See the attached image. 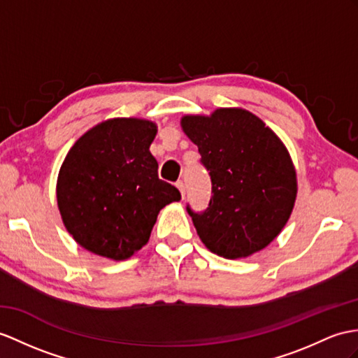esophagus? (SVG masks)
I'll list each match as a JSON object with an SVG mask.
<instances>
[{
    "instance_id": "1",
    "label": "esophagus",
    "mask_w": 358,
    "mask_h": 358,
    "mask_svg": "<svg viewBox=\"0 0 358 358\" xmlns=\"http://www.w3.org/2000/svg\"><path fill=\"white\" fill-rule=\"evenodd\" d=\"M176 187L179 188L182 197H185V184H184V180H178L176 182Z\"/></svg>"
}]
</instances>
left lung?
Masks as SVG:
<instances>
[{
    "mask_svg": "<svg viewBox=\"0 0 358 358\" xmlns=\"http://www.w3.org/2000/svg\"><path fill=\"white\" fill-rule=\"evenodd\" d=\"M180 126L199 147L213 182L202 214L193 213L203 245L228 259L263 250L289 222L298 194L290 153L272 129L241 108H219L211 115H184Z\"/></svg>",
    "mask_w": 358,
    "mask_h": 358,
    "instance_id": "obj_1",
    "label": "left lung"
}]
</instances>
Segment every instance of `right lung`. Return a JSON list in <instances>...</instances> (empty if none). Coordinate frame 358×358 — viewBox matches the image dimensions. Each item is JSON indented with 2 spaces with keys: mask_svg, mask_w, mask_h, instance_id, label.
<instances>
[{
  "mask_svg": "<svg viewBox=\"0 0 358 358\" xmlns=\"http://www.w3.org/2000/svg\"><path fill=\"white\" fill-rule=\"evenodd\" d=\"M156 132L150 120L109 118L69 149L56 197L77 245L103 258L127 259L147 245L161 209L179 202V189L158 178L150 153Z\"/></svg>",
  "mask_w": 358,
  "mask_h": 358,
  "instance_id": "add662e5",
  "label": "right lung"
}]
</instances>
